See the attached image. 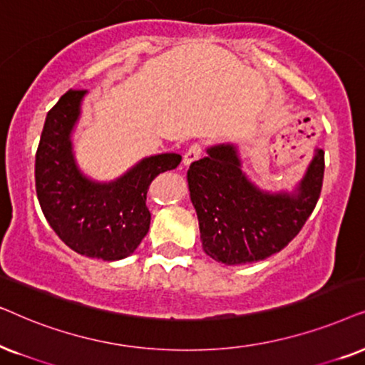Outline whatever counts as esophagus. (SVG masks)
<instances>
[{"mask_svg": "<svg viewBox=\"0 0 365 365\" xmlns=\"http://www.w3.org/2000/svg\"><path fill=\"white\" fill-rule=\"evenodd\" d=\"M202 157V145L200 143H193L188 147V150L183 155V163L185 165H190L192 162H195Z\"/></svg>", "mask_w": 365, "mask_h": 365, "instance_id": "34e87169", "label": "esophagus"}]
</instances>
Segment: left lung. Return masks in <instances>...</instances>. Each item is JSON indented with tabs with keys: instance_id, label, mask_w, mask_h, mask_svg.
<instances>
[{
	"instance_id": "left-lung-1",
	"label": "left lung",
	"mask_w": 365,
	"mask_h": 365,
	"mask_svg": "<svg viewBox=\"0 0 365 365\" xmlns=\"http://www.w3.org/2000/svg\"><path fill=\"white\" fill-rule=\"evenodd\" d=\"M187 180L205 254L225 265L252 264L289 245L314 212L324 180V150H314L290 192L255 185L233 143L208 147L207 157L190 165Z\"/></svg>"
}]
</instances>
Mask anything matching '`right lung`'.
<instances>
[{
  "mask_svg": "<svg viewBox=\"0 0 365 365\" xmlns=\"http://www.w3.org/2000/svg\"><path fill=\"white\" fill-rule=\"evenodd\" d=\"M85 90H70L48 111L35 162L36 195L50 227L76 254L106 262L132 255L150 228L147 190L157 175L182 162L178 153L145 157L110 182L78 167L73 132Z\"/></svg>",
  "mask_w": 365,
  "mask_h": 365,
  "instance_id": "1",
  "label": "right lung"
}]
</instances>
